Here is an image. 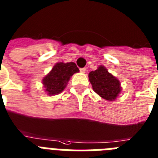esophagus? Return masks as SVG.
Wrapping results in <instances>:
<instances>
[{"mask_svg": "<svg viewBox=\"0 0 158 158\" xmlns=\"http://www.w3.org/2000/svg\"><path fill=\"white\" fill-rule=\"evenodd\" d=\"M85 70H86V69H85V68H82V69H80L81 73H85Z\"/></svg>", "mask_w": 158, "mask_h": 158, "instance_id": "1", "label": "esophagus"}]
</instances>
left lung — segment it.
I'll return each mask as SVG.
<instances>
[{"label":"left lung","instance_id":"1","mask_svg":"<svg viewBox=\"0 0 158 158\" xmlns=\"http://www.w3.org/2000/svg\"><path fill=\"white\" fill-rule=\"evenodd\" d=\"M89 80L95 93L107 101H114L121 94L122 87L118 78L110 73L103 65L89 73Z\"/></svg>","mask_w":158,"mask_h":158}]
</instances>
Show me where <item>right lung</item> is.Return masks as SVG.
<instances>
[{
	"instance_id": "obj_1",
	"label": "right lung",
	"mask_w": 158,
	"mask_h": 158,
	"mask_svg": "<svg viewBox=\"0 0 158 158\" xmlns=\"http://www.w3.org/2000/svg\"><path fill=\"white\" fill-rule=\"evenodd\" d=\"M79 69L73 62H59L53 66L49 73L42 80L44 91L48 95L52 96L64 90L71 77L78 73Z\"/></svg>"
}]
</instances>
